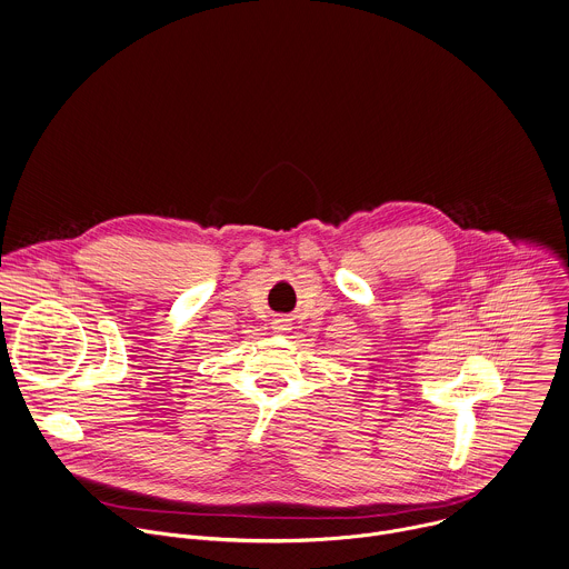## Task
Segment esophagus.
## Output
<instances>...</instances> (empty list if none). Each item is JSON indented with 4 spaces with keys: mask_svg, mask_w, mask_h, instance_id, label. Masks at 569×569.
I'll use <instances>...</instances> for the list:
<instances>
[{
    "mask_svg": "<svg viewBox=\"0 0 569 569\" xmlns=\"http://www.w3.org/2000/svg\"><path fill=\"white\" fill-rule=\"evenodd\" d=\"M273 329H276L278 333H284V331H289V329H291V325H289V320H284V318H278V320L273 322Z\"/></svg>",
    "mask_w": 569,
    "mask_h": 569,
    "instance_id": "obj_1",
    "label": "esophagus"
}]
</instances>
